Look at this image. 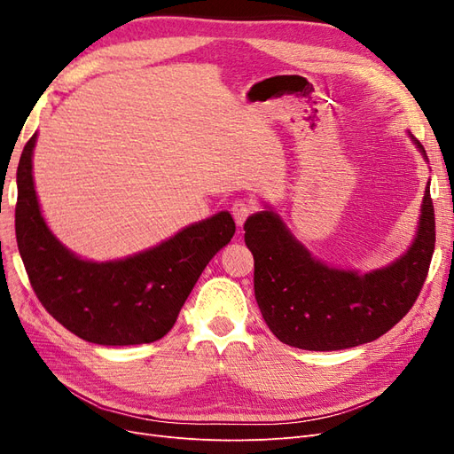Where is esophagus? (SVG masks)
Returning <instances> with one entry per match:
<instances>
[{
  "label": "esophagus",
  "mask_w": 454,
  "mask_h": 454,
  "mask_svg": "<svg viewBox=\"0 0 454 454\" xmlns=\"http://www.w3.org/2000/svg\"><path fill=\"white\" fill-rule=\"evenodd\" d=\"M255 210H257L255 204L250 202V200H246V199H239V200L232 202V206H231V214H232V217H235V222H237L239 227H242L246 219L255 214Z\"/></svg>",
  "instance_id": "34e87169"
}]
</instances>
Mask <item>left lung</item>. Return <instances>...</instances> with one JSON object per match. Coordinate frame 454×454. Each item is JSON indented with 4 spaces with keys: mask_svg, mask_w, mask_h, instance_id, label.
Masks as SVG:
<instances>
[{
    "mask_svg": "<svg viewBox=\"0 0 454 454\" xmlns=\"http://www.w3.org/2000/svg\"><path fill=\"white\" fill-rule=\"evenodd\" d=\"M413 142L426 157L422 144ZM244 231L254 254L255 299L269 329L286 345L320 352L371 342L400 322L428 277L435 246L430 189L409 252L364 277L310 257L270 210L246 219Z\"/></svg>",
    "mask_w": 454,
    "mask_h": 454,
    "instance_id": "left-lung-1",
    "label": "left lung"
}]
</instances>
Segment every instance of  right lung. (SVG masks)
<instances>
[{
	"mask_svg": "<svg viewBox=\"0 0 454 454\" xmlns=\"http://www.w3.org/2000/svg\"><path fill=\"white\" fill-rule=\"evenodd\" d=\"M34 145L35 134L17 170L15 231L41 305L67 332L96 345H144L167 335L204 267L235 235L231 214L219 212L138 255L90 263L67 252L39 212Z\"/></svg>",
	"mask_w": 454,
	"mask_h": 454,
	"instance_id": "right-lung-1",
	"label": "right lung"
}]
</instances>
